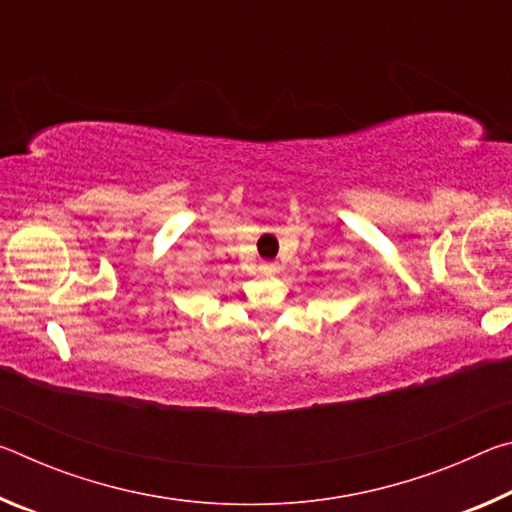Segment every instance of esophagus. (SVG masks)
<instances>
[{"label":"esophagus","mask_w":512,"mask_h":512,"mask_svg":"<svg viewBox=\"0 0 512 512\" xmlns=\"http://www.w3.org/2000/svg\"><path fill=\"white\" fill-rule=\"evenodd\" d=\"M259 271H262L264 275H275L277 271H280V266H277L275 262H266V264L259 266Z\"/></svg>","instance_id":"obj_1"}]
</instances>
